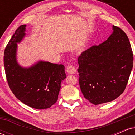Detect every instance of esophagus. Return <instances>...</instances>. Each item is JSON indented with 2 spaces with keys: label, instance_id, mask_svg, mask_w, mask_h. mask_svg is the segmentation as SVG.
Wrapping results in <instances>:
<instances>
[{
  "label": "esophagus",
  "instance_id": "esophagus-1",
  "mask_svg": "<svg viewBox=\"0 0 135 135\" xmlns=\"http://www.w3.org/2000/svg\"><path fill=\"white\" fill-rule=\"evenodd\" d=\"M66 72L69 74H75L77 72V69L73 65H69L66 68Z\"/></svg>",
  "mask_w": 135,
  "mask_h": 135
}]
</instances>
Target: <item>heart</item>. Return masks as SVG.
<instances>
[{
    "instance_id": "obj_1",
    "label": "heart",
    "mask_w": 135,
    "mask_h": 135,
    "mask_svg": "<svg viewBox=\"0 0 135 135\" xmlns=\"http://www.w3.org/2000/svg\"><path fill=\"white\" fill-rule=\"evenodd\" d=\"M83 49H82V50H83Z\"/></svg>"
}]
</instances>
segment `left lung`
Returning a JSON list of instances; mask_svg holds the SVG:
<instances>
[{
  "instance_id": "obj_1",
  "label": "left lung",
  "mask_w": 135,
  "mask_h": 135,
  "mask_svg": "<svg viewBox=\"0 0 135 135\" xmlns=\"http://www.w3.org/2000/svg\"><path fill=\"white\" fill-rule=\"evenodd\" d=\"M105 42L93 46L78 58L79 85L84 97L99 105L113 101L126 87L133 69V55L129 38L120 28Z\"/></svg>"
}]
</instances>
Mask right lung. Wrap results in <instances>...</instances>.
Instances as JSON below:
<instances>
[{"mask_svg":"<svg viewBox=\"0 0 135 135\" xmlns=\"http://www.w3.org/2000/svg\"><path fill=\"white\" fill-rule=\"evenodd\" d=\"M26 25L19 27L4 51V64L11 90L24 104L46 109L58 100L61 83L66 78L65 66L38 61L30 67H23L17 61L18 43L25 37Z\"/></svg>","mask_w":135,"mask_h":135,"instance_id":"add662e5","label":"right lung"}]
</instances>
